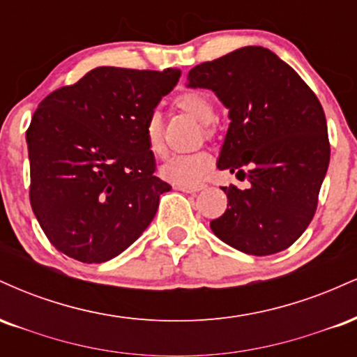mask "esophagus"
Returning <instances> with one entry per match:
<instances>
[{
	"mask_svg": "<svg viewBox=\"0 0 357 357\" xmlns=\"http://www.w3.org/2000/svg\"><path fill=\"white\" fill-rule=\"evenodd\" d=\"M176 190L183 191V192H198L204 188V184H195V186H186V184H176Z\"/></svg>",
	"mask_w": 357,
	"mask_h": 357,
	"instance_id": "34e87169",
	"label": "esophagus"
}]
</instances>
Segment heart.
Instances as JSON below:
<instances>
[{"label":"heart","mask_w":357,"mask_h":357,"mask_svg":"<svg viewBox=\"0 0 357 357\" xmlns=\"http://www.w3.org/2000/svg\"><path fill=\"white\" fill-rule=\"evenodd\" d=\"M174 105L181 112L191 116L202 126L203 136L213 139L216 136V126L213 122L215 119V105L208 93L202 90H186L179 93L174 99ZM144 139L146 146L151 154L162 155L165 154V139H162V124L159 114H151L144 124ZM213 159L208 151H195V153L178 154L169 158L161 166V176L167 181L174 184H186L195 186L202 183L208 171L211 169Z\"/></svg>","instance_id":"obj_1"}]
</instances>
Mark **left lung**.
<instances>
[{
    "label": "left lung",
    "mask_w": 357,
    "mask_h": 357,
    "mask_svg": "<svg viewBox=\"0 0 357 357\" xmlns=\"http://www.w3.org/2000/svg\"><path fill=\"white\" fill-rule=\"evenodd\" d=\"M230 109L218 169L248 179L221 186L228 208L213 233L248 255L289 248L312 221L331 159L321 102L290 65L264 47H245L188 73Z\"/></svg>",
    "instance_id": "left-lung-1"
}]
</instances>
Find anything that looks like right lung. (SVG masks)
Returning a JSON list of instances; mask_svg holds the SVG:
<instances>
[{
	"instance_id": "obj_1",
	"label": "right lung",
	"mask_w": 357,
	"mask_h": 357,
	"mask_svg": "<svg viewBox=\"0 0 357 357\" xmlns=\"http://www.w3.org/2000/svg\"><path fill=\"white\" fill-rule=\"evenodd\" d=\"M179 77L99 67L40 102L26 129L30 204L59 252L100 264L149 227L171 186L154 176L144 124Z\"/></svg>"
}]
</instances>
